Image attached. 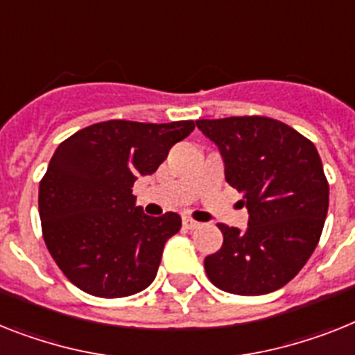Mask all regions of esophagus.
I'll use <instances>...</instances> for the list:
<instances>
[{
    "label": "esophagus",
    "instance_id": "esophagus-1",
    "mask_svg": "<svg viewBox=\"0 0 355 355\" xmlns=\"http://www.w3.org/2000/svg\"><path fill=\"white\" fill-rule=\"evenodd\" d=\"M183 225H184V228H189V230H194V228L199 227L198 221H194L192 218H183Z\"/></svg>",
    "mask_w": 355,
    "mask_h": 355
}]
</instances>
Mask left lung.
Listing matches in <instances>:
<instances>
[{
  "mask_svg": "<svg viewBox=\"0 0 355 355\" xmlns=\"http://www.w3.org/2000/svg\"><path fill=\"white\" fill-rule=\"evenodd\" d=\"M216 143L225 180L241 192L248 227L219 223L223 245L205 257L218 288L261 295L285 286L309 261L329 212V181L314 143L265 116L198 119Z\"/></svg>",
  "mask_w": 355,
  "mask_h": 355,
  "instance_id": "obj_1",
  "label": "left lung"
}]
</instances>
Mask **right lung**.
<instances>
[{
	"instance_id": "1",
	"label": "right lung",
	"mask_w": 355,
	"mask_h": 355,
	"mask_svg": "<svg viewBox=\"0 0 355 355\" xmlns=\"http://www.w3.org/2000/svg\"><path fill=\"white\" fill-rule=\"evenodd\" d=\"M194 121L110 119L81 128L52 156L40 183L43 239L70 283L98 297H125L150 285L181 218H150L132 187L166 159Z\"/></svg>"
}]
</instances>
